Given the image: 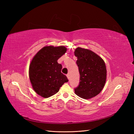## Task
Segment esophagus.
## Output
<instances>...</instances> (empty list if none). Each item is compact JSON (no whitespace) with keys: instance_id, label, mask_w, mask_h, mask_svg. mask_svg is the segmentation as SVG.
<instances>
[{"instance_id":"1","label":"esophagus","mask_w":134,"mask_h":134,"mask_svg":"<svg viewBox=\"0 0 134 134\" xmlns=\"http://www.w3.org/2000/svg\"><path fill=\"white\" fill-rule=\"evenodd\" d=\"M67 78L69 79H70V75H69V74H67Z\"/></svg>"}]
</instances>
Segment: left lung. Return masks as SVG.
Wrapping results in <instances>:
<instances>
[{
	"label": "left lung",
	"instance_id": "left-lung-1",
	"mask_svg": "<svg viewBox=\"0 0 134 134\" xmlns=\"http://www.w3.org/2000/svg\"><path fill=\"white\" fill-rule=\"evenodd\" d=\"M74 55L77 57L80 82L75 88V93L83 99H90L98 95L104 87L107 69L101 57L89 49L78 47Z\"/></svg>",
	"mask_w": 134,
	"mask_h": 134
}]
</instances>
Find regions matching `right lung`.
Here are the masks:
<instances>
[{"mask_svg":"<svg viewBox=\"0 0 134 134\" xmlns=\"http://www.w3.org/2000/svg\"><path fill=\"white\" fill-rule=\"evenodd\" d=\"M64 46H46L33 57L29 65V74L33 90L44 98H48L59 92L67 76L61 72L62 65L58 60L66 52Z\"/></svg>","mask_w":134,"mask_h":134,"instance_id":"add662e5","label":"right lung"}]
</instances>
